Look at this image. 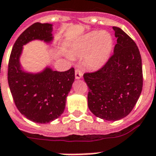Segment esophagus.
I'll return each mask as SVG.
<instances>
[{"label":"esophagus","instance_id":"34e87169","mask_svg":"<svg viewBox=\"0 0 156 156\" xmlns=\"http://www.w3.org/2000/svg\"><path fill=\"white\" fill-rule=\"evenodd\" d=\"M82 76H83V74H82V73H81V71L79 70V69H76L75 72L76 79V80L81 79V78H82Z\"/></svg>","mask_w":156,"mask_h":156}]
</instances>
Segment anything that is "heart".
Returning a JSON list of instances; mask_svg holds the SVG:
<instances>
[{"instance_id":"1","label":"heart","mask_w":156,"mask_h":156,"mask_svg":"<svg viewBox=\"0 0 156 156\" xmlns=\"http://www.w3.org/2000/svg\"><path fill=\"white\" fill-rule=\"evenodd\" d=\"M113 37L106 31H92L81 37L74 44V53L85 56V63L92 69H98L108 61L113 50Z\"/></svg>"}]
</instances>
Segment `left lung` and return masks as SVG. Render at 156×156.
Here are the masks:
<instances>
[{
    "label": "left lung",
    "instance_id": "1",
    "mask_svg": "<svg viewBox=\"0 0 156 156\" xmlns=\"http://www.w3.org/2000/svg\"><path fill=\"white\" fill-rule=\"evenodd\" d=\"M114 54L100 70L85 73L89 87L87 105L92 114L108 121L127 116L140 98L143 87L142 60L133 40L118 27Z\"/></svg>",
    "mask_w": 156,
    "mask_h": 156
}]
</instances>
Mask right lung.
Segmentation results:
<instances>
[{"label":"right lung","instance_id":"add662e5","mask_svg":"<svg viewBox=\"0 0 156 156\" xmlns=\"http://www.w3.org/2000/svg\"><path fill=\"white\" fill-rule=\"evenodd\" d=\"M52 24H32L16 41L9 62L8 82L16 108L27 119L38 123H49L62 115L75 80L73 68L57 72L47 65L33 73L20 63L24 45L29 42L40 41L52 46Z\"/></svg>","mask_w":156,"mask_h":156}]
</instances>
